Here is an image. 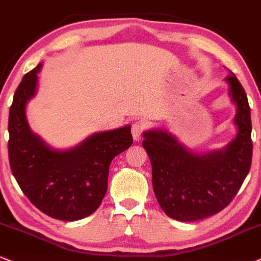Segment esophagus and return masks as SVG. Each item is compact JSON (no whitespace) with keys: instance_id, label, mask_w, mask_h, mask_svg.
Masks as SVG:
<instances>
[{"instance_id":"esophagus-1","label":"esophagus","mask_w":261,"mask_h":261,"mask_svg":"<svg viewBox=\"0 0 261 261\" xmlns=\"http://www.w3.org/2000/svg\"><path fill=\"white\" fill-rule=\"evenodd\" d=\"M145 130V123L142 121H136L132 124V134H133V139L136 142H139L142 139L143 132Z\"/></svg>"}]
</instances>
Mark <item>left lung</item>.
<instances>
[{"mask_svg": "<svg viewBox=\"0 0 261 261\" xmlns=\"http://www.w3.org/2000/svg\"><path fill=\"white\" fill-rule=\"evenodd\" d=\"M237 106L238 134L223 150L197 155L164 130L144 133L143 146L152 167V188L161 209L183 222L206 219L233 200L249 173L252 119L247 94L233 73L226 78Z\"/></svg>", "mask_w": 261, "mask_h": 261, "instance_id": "8db88e82", "label": "left lung"}]
</instances>
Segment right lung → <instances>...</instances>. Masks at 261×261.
<instances>
[{
	"instance_id": "right-lung-1",
	"label": "right lung",
	"mask_w": 261,
	"mask_h": 261,
	"mask_svg": "<svg viewBox=\"0 0 261 261\" xmlns=\"http://www.w3.org/2000/svg\"><path fill=\"white\" fill-rule=\"evenodd\" d=\"M40 68L38 64L23 76L9 109V165L20 189L40 211L56 220L76 221L100 206L111 161L133 144L130 125L94 134L67 151L48 148L30 130L25 116Z\"/></svg>"
}]
</instances>
